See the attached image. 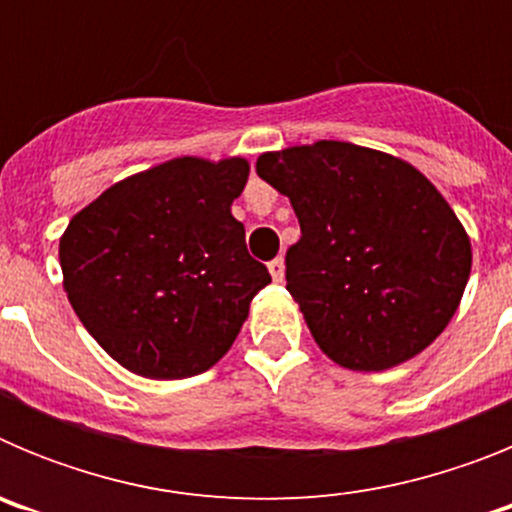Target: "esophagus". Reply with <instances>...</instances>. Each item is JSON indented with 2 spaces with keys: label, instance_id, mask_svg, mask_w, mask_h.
I'll use <instances>...</instances> for the list:
<instances>
[{
  "label": "esophagus",
  "instance_id": "obj_1",
  "mask_svg": "<svg viewBox=\"0 0 512 512\" xmlns=\"http://www.w3.org/2000/svg\"><path fill=\"white\" fill-rule=\"evenodd\" d=\"M269 274L274 282H284V259H274L269 261Z\"/></svg>",
  "mask_w": 512,
  "mask_h": 512
}]
</instances>
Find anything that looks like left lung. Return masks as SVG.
<instances>
[{
  "label": "left lung",
  "instance_id": "obj_1",
  "mask_svg": "<svg viewBox=\"0 0 512 512\" xmlns=\"http://www.w3.org/2000/svg\"><path fill=\"white\" fill-rule=\"evenodd\" d=\"M256 171L300 220L287 289L330 361L384 372L441 336L467 287L472 243L425 174L343 140L261 153Z\"/></svg>",
  "mask_w": 512,
  "mask_h": 512
}]
</instances>
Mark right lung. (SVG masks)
Segmentation results:
<instances>
[{
	"label": "right lung",
	"instance_id": "obj_1",
	"mask_svg": "<svg viewBox=\"0 0 512 512\" xmlns=\"http://www.w3.org/2000/svg\"><path fill=\"white\" fill-rule=\"evenodd\" d=\"M246 158L179 156L104 189L58 243L63 289L94 341L128 372L184 379L228 354L271 282L230 212Z\"/></svg>",
	"mask_w": 512,
	"mask_h": 512
}]
</instances>
